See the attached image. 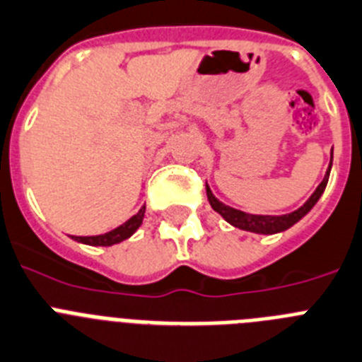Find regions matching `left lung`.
Returning a JSON list of instances; mask_svg holds the SVG:
<instances>
[{
	"mask_svg": "<svg viewBox=\"0 0 362 362\" xmlns=\"http://www.w3.org/2000/svg\"><path fill=\"white\" fill-rule=\"evenodd\" d=\"M333 158V155H332ZM329 171H332V160H329V165L326 169V175L322 178L319 185H317V189L313 191V194L303 206L295 209V211L288 213V215H251V213L240 211V209H235L231 206H226L224 202H220L216 199L213 191L209 189V185L206 184V193H207V200L211 204V207L218 213L226 222H229L231 226L238 229H244V231H251V233H259V235H275V233H282L286 229H290L291 226H295L300 218L308 215V213L312 211L313 206L319 202V199L322 197L326 189V184H328L329 178Z\"/></svg>",
	"mask_w": 362,
	"mask_h": 362,
	"instance_id": "8db88e82",
	"label": "left lung"
}]
</instances>
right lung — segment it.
<instances>
[{"label": "right lung", "instance_id": "1", "mask_svg": "<svg viewBox=\"0 0 362 362\" xmlns=\"http://www.w3.org/2000/svg\"><path fill=\"white\" fill-rule=\"evenodd\" d=\"M144 215H146V206L140 207V211L136 215H133L127 222H124L118 228L111 229L103 235H94V237H71L72 240L81 242V244H87V246H115V244H120L122 240L129 238L131 235L136 231L140 226H142Z\"/></svg>", "mask_w": 362, "mask_h": 362}]
</instances>
